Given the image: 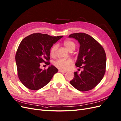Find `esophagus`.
<instances>
[{"label":"esophagus","instance_id":"34e87169","mask_svg":"<svg viewBox=\"0 0 121 121\" xmlns=\"http://www.w3.org/2000/svg\"><path fill=\"white\" fill-rule=\"evenodd\" d=\"M59 72H62V73H66V71H63V70H59Z\"/></svg>","mask_w":121,"mask_h":121}]
</instances>
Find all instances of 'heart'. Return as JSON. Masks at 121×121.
I'll use <instances>...</instances> for the list:
<instances>
[{"instance_id":"obj_1","label":"heart","mask_w":121,"mask_h":121,"mask_svg":"<svg viewBox=\"0 0 121 121\" xmlns=\"http://www.w3.org/2000/svg\"><path fill=\"white\" fill-rule=\"evenodd\" d=\"M64 45L69 52L73 51L76 48L75 44L71 41H65L64 42ZM57 48V45H55L51 49L50 54L52 56L55 55ZM72 63L73 61L70 59H59L54 62V65L58 68L63 70H66L69 68V66Z\"/></svg>"}]
</instances>
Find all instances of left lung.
<instances>
[{"mask_svg":"<svg viewBox=\"0 0 121 121\" xmlns=\"http://www.w3.org/2000/svg\"><path fill=\"white\" fill-rule=\"evenodd\" d=\"M69 38L77 40L80 44L75 65L83 68L80 73L74 72L71 85L77 90L86 91L98 84L106 72L107 58L103 47L94 38L85 33H74Z\"/></svg>","mask_w":121,"mask_h":121,"instance_id":"obj_1","label":"left lung"}]
</instances>
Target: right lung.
Returning <instances> with one entry per match:
<instances>
[{
  "mask_svg": "<svg viewBox=\"0 0 121 121\" xmlns=\"http://www.w3.org/2000/svg\"><path fill=\"white\" fill-rule=\"evenodd\" d=\"M62 37L35 33L22 41L15 55V61L19 79L26 87L39 90L47 84L58 72L53 65L44 70L40 66L42 62L50 64L48 61L50 59L51 48Z\"/></svg>",
  "mask_w": 121,
  "mask_h": 121,
  "instance_id": "add662e5",
  "label": "right lung"
}]
</instances>
